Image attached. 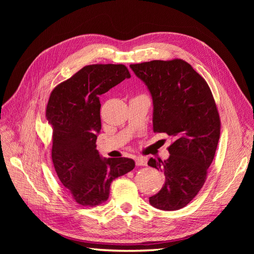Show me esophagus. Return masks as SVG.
Masks as SVG:
<instances>
[{
	"instance_id": "34e87169",
	"label": "esophagus",
	"mask_w": 254,
	"mask_h": 254,
	"mask_svg": "<svg viewBox=\"0 0 254 254\" xmlns=\"http://www.w3.org/2000/svg\"><path fill=\"white\" fill-rule=\"evenodd\" d=\"M147 164V160L143 157H137L135 158V165L136 166H145Z\"/></svg>"
}]
</instances>
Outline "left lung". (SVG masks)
<instances>
[{"instance_id": "obj_1", "label": "left lung", "mask_w": 254, "mask_h": 254, "mask_svg": "<svg viewBox=\"0 0 254 254\" xmlns=\"http://www.w3.org/2000/svg\"><path fill=\"white\" fill-rule=\"evenodd\" d=\"M152 96L153 132L172 136L170 158L148 165L164 173L165 184L149 197L160 210L189 204L201 190L217 148L220 119L209 84L182 59L130 64Z\"/></svg>"}]
</instances>
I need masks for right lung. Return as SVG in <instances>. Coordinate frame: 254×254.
I'll use <instances>...</instances> for the list:
<instances>
[{"label":"right lung","instance_id":"obj_1","mask_svg":"<svg viewBox=\"0 0 254 254\" xmlns=\"http://www.w3.org/2000/svg\"><path fill=\"white\" fill-rule=\"evenodd\" d=\"M129 77L124 64L86 65L59 83L49 98L45 117L53 128V164L80 205L107 201L111 182L134 168L132 159H103L95 144L102 128L98 96Z\"/></svg>","mask_w":254,"mask_h":254}]
</instances>
